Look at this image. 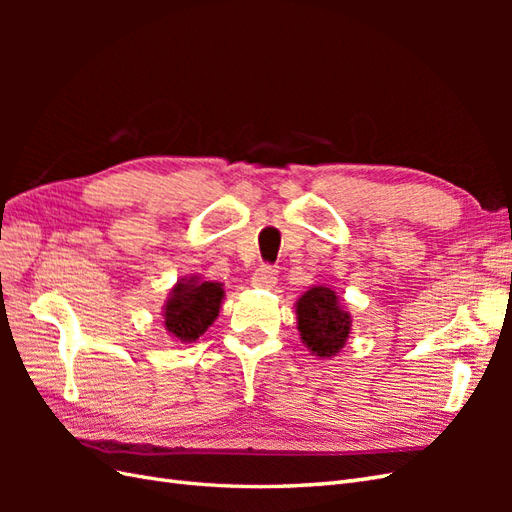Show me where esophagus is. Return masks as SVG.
Segmentation results:
<instances>
[{
  "mask_svg": "<svg viewBox=\"0 0 512 512\" xmlns=\"http://www.w3.org/2000/svg\"><path fill=\"white\" fill-rule=\"evenodd\" d=\"M277 282V269L273 265H260L252 275V284L256 288H273Z\"/></svg>",
  "mask_w": 512,
  "mask_h": 512,
  "instance_id": "34e87169",
  "label": "esophagus"
}]
</instances>
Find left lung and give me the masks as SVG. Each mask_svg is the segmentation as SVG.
Returning a JSON list of instances; mask_svg holds the SVG:
<instances>
[{"label":"left lung","mask_w":512,"mask_h":512,"mask_svg":"<svg viewBox=\"0 0 512 512\" xmlns=\"http://www.w3.org/2000/svg\"><path fill=\"white\" fill-rule=\"evenodd\" d=\"M299 333L316 356H333L344 348L350 333V316L337 305L327 286L307 290L297 303Z\"/></svg>","instance_id":"obj_1"}]
</instances>
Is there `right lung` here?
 Here are the masks:
<instances>
[{"label":"right lung","instance_id":"1","mask_svg":"<svg viewBox=\"0 0 512 512\" xmlns=\"http://www.w3.org/2000/svg\"><path fill=\"white\" fill-rule=\"evenodd\" d=\"M224 290L211 282H179L166 301L164 324L181 342H192L203 335L218 318Z\"/></svg>","mask_w":512,"mask_h":512}]
</instances>
